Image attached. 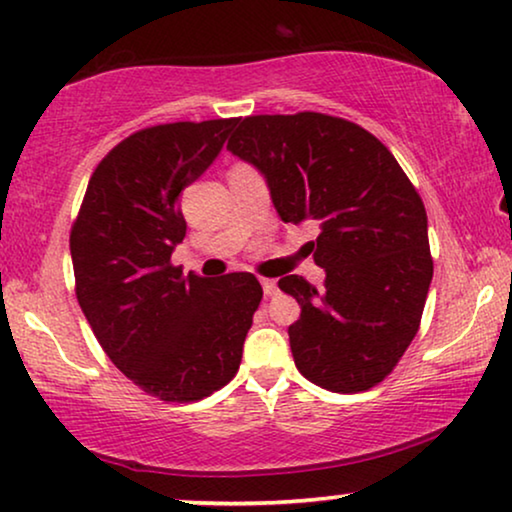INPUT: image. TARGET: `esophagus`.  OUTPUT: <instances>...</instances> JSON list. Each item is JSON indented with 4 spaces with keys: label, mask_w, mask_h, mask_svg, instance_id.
<instances>
[{
    "label": "esophagus",
    "mask_w": 512,
    "mask_h": 512,
    "mask_svg": "<svg viewBox=\"0 0 512 512\" xmlns=\"http://www.w3.org/2000/svg\"><path fill=\"white\" fill-rule=\"evenodd\" d=\"M262 288H264V295H267V297L278 295V285H276L274 278H262Z\"/></svg>",
    "instance_id": "1"
}]
</instances>
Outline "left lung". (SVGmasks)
<instances>
[{
  "label": "left lung",
  "instance_id": "left-lung-1",
  "mask_svg": "<svg viewBox=\"0 0 512 512\" xmlns=\"http://www.w3.org/2000/svg\"><path fill=\"white\" fill-rule=\"evenodd\" d=\"M267 177L283 222L316 220L309 245L323 288L278 281L302 306L290 325L297 370L332 393L384 381L419 332L433 257L424 201L386 145L320 112L236 119L227 142Z\"/></svg>",
  "mask_w": 512,
  "mask_h": 512
}]
</instances>
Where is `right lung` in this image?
Masks as SVG:
<instances>
[{"label":"right lung","mask_w":512,"mask_h":512,"mask_svg":"<svg viewBox=\"0 0 512 512\" xmlns=\"http://www.w3.org/2000/svg\"><path fill=\"white\" fill-rule=\"evenodd\" d=\"M236 119L175 121L121 140L93 170L70 231L74 292L109 360L163 403H196L236 377L262 285L248 271L182 276V189Z\"/></svg>","instance_id":"1"}]
</instances>
